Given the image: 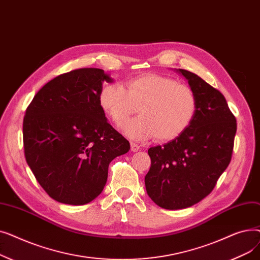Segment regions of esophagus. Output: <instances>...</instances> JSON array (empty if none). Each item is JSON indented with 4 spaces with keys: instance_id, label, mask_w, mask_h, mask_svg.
Wrapping results in <instances>:
<instances>
[{
    "instance_id": "obj_1",
    "label": "esophagus",
    "mask_w": 260,
    "mask_h": 260,
    "mask_svg": "<svg viewBox=\"0 0 260 260\" xmlns=\"http://www.w3.org/2000/svg\"><path fill=\"white\" fill-rule=\"evenodd\" d=\"M131 149H132V152H138L139 149H140V146L138 144L132 142L131 143Z\"/></svg>"
}]
</instances>
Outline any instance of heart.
Returning a JSON list of instances; mask_svg holds the SVG:
<instances>
[{
  "mask_svg": "<svg viewBox=\"0 0 260 260\" xmlns=\"http://www.w3.org/2000/svg\"><path fill=\"white\" fill-rule=\"evenodd\" d=\"M102 111L121 125L138 106L139 117L127 121L123 132L134 140L171 141L189 126L196 113L193 90L175 79L144 74L122 85L108 84L99 92Z\"/></svg>",
  "mask_w": 260,
  "mask_h": 260,
  "instance_id": "b5f03b06",
  "label": "heart"
}]
</instances>
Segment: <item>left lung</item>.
<instances>
[{"label":"left lung","mask_w":260,"mask_h":260,"mask_svg":"<svg viewBox=\"0 0 260 260\" xmlns=\"http://www.w3.org/2000/svg\"><path fill=\"white\" fill-rule=\"evenodd\" d=\"M182 75L196 98V113L189 126L172 141L148 149L152 166L144 182L157 206L180 210L206 198L228 168L237 129L223 94L197 75Z\"/></svg>","instance_id":"8db88e82"}]
</instances>
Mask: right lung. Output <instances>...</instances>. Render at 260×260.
I'll list each match as a JSON object with an SVG mask.
<instances>
[{
    "mask_svg": "<svg viewBox=\"0 0 260 260\" xmlns=\"http://www.w3.org/2000/svg\"><path fill=\"white\" fill-rule=\"evenodd\" d=\"M99 68H80L49 81L35 95L23 121L27 165L56 201L82 206L106 184L108 166L129 142L109 123L99 104Z\"/></svg>",
    "mask_w": 260,
    "mask_h": 260,
    "instance_id": "1",
    "label": "right lung"
}]
</instances>
